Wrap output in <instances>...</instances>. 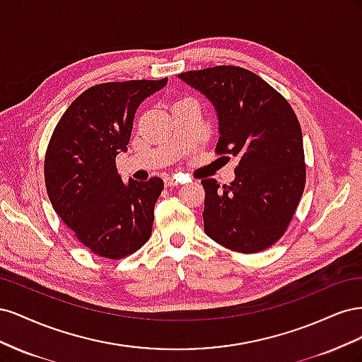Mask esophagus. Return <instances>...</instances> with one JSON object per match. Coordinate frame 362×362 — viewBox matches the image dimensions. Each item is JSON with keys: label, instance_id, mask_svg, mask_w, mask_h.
Returning a JSON list of instances; mask_svg holds the SVG:
<instances>
[{"label": "esophagus", "instance_id": "esophagus-1", "mask_svg": "<svg viewBox=\"0 0 362 362\" xmlns=\"http://www.w3.org/2000/svg\"><path fill=\"white\" fill-rule=\"evenodd\" d=\"M178 180L175 178V177H166L164 178V185H166V187H172V185H178Z\"/></svg>", "mask_w": 362, "mask_h": 362}]
</instances>
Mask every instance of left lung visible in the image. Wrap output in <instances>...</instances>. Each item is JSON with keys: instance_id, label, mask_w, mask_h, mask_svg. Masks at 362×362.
Here are the masks:
<instances>
[{"instance_id": "obj_1", "label": "left lung", "mask_w": 362, "mask_h": 362, "mask_svg": "<svg viewBox=\"0 0 362 362\" xmlns=\"http://www.w3.org/2000/svg\"><path fill=\"white\" fill-rule=\"evenodd\" d=\"M217 112V156L238 158L235 180H202L204 231L216 243L255 254L286 234L303 194L302 129L288 101L257 74L214 66L178 75Z\"/></svg>"}]
</instances>
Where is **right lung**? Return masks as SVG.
<instances>
[{"label": "right lung", "instance_id": "obj_1", "mask_svg": "<svg viewBox=\"0 0 362 362\" xmlns=\"http://www.w3.org/2000/svg\"><path fill=\"white\" fill-rule=\"evenodd\" d=\"M129 80L89 87L68 107L45 154V185L54 211L95 255L120 259L152 233L163 180L122 182L116 156L127 151L137 107L166 86Z\"/></svg>", "mask_w": 362, "mask_h": 362}]
</instances>
